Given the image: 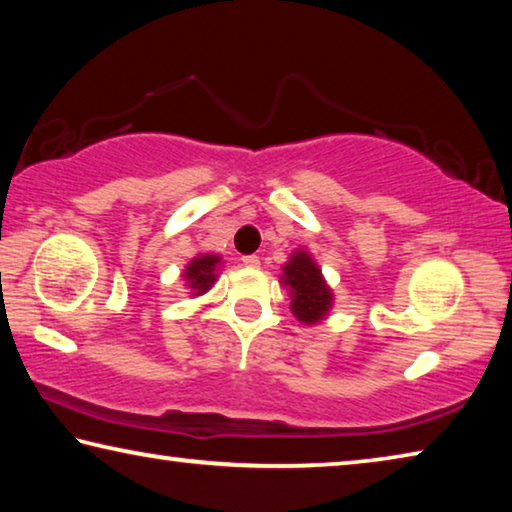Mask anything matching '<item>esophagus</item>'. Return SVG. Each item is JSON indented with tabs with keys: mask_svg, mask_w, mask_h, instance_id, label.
Masks as SVG:
<instances>
[{
	"mask_svg": "<svg viewBox=\"0 0 512 512\" xmlns=\"http://www.w3.org/2000/svg\"><path fill=\"white\" fill-rule=\"evenodd\" d=\"M241 262H244V266H248V268H257L259 257L257 255H244V257H241Z\"/></svg>",
	"mask_w": 512,
	"mask_h": 512,
	"instance_id": "obj_1",
	"label": "esophagus"
}]
</instances>
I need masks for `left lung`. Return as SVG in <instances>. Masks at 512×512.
Returning a JSON list of instances; mask_svg holds the SVG:
<instances>
[{
  "label": "left lung",
  "mask_w": 512,
  "mask_h": 512,
  "mask_svg": "<svg viewBox=\"0 0 512 512\" xmlns=\"http://www.w3.org/2000/svg\"><path fill=\"white\" fill-rule=\"evenodd\" d=\"M284 284L291 291V309L300 323H318L329 307H332V293L320 275L318 266L307 253H293L291 262L282 268Z\"/></svg>",
  "instance_id": "left-lung-1"
}]
</instances>
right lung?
<instances>
[{
    "mask_svg": "<svg viewBox=\"0 0 512 512\" xmlns=\"http://www.w3.org/2000/svg\"><path fill=\"white\" fill-rule=\"evenodd\" d=\"M219 262H221V259L214 257V255H201V257H196V259H192V262H189L185 277L189 280V287L196 291V296H198V293H205L207 289L212 287L214 280H216L214 271H216V264H219Z\"/></svg>",
    "mask_w": 512,
    "mask_h": 512,
    "instance_id": "right-lung-1",
    "label": "right lung"
}]
</instances>
